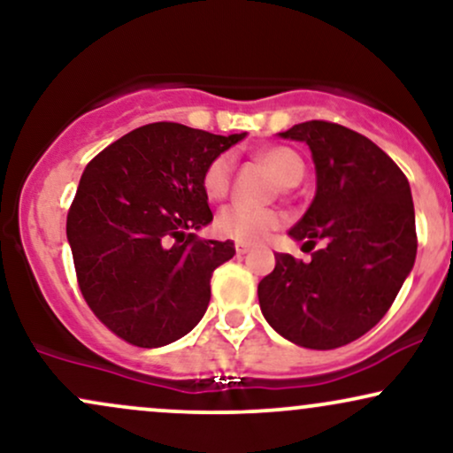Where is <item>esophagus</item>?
Here are the masks:
<instances>
[{"instance_id":"1","label":"esophagus","mask_w":453,"mask_h":453,"mask_svg":"<svg viewBox=\"0 0 453 453\" xmlns=\"http://www.w3.org/2000/svg\"><path fill=\"white\" fill-rule=\"evenodd\" d=\"M249 244H244V242H236V253L238 256H244V253H249Z\"/></svg>"}]
</instances>
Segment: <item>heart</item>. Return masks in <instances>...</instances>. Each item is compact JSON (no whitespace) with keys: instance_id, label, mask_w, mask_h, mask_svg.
Segmentation results:
<instances>
[{"instance_id":"1","label":"heart","mask_w":453,"mask_h":453,"mask_svg":"<svg viewBox=\"0 0 453 453\" xmlns=\"http://www.w3.org/2000/svg\"><path fill=\"white\" fill-rule=\"evenodd\" d=\"M259 164L274 176L279 187L289 189L298 185L304 174V164L296 150L288 147H268L256 155ZM232 185V159L230 155H219L206 165L202 174V187L211 200H223ZM283 217L273 209H247V206H227L217 215L215 227L221 236L236 242L257 244L279 230Z\"/></svg>"}]
</instances>
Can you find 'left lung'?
I'll list each match as a JSON object with an SVG mask.
<instances>
[{
	"label": "left lung",
	"instance_id": "obj_1",
	"mask_svg": "<svg viewBox=\"0 0 453 453\" xmlns=\"http://www.w3.org/2000/svg\"><path fill=\"white\" fill-rule=\"evenodd\" d=\"M280 138L306 142L317 191L289 230L309 262L277 253L259 280L266 321L306 349L360 339L388 313L418 253L415 211L403 170L372 140L330 121L298 123Z\"/></svg>",
	"mask_w": 453,
	"mask_h": 453
}]
</instances>
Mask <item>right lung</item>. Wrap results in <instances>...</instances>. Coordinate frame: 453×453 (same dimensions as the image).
<instances>
[{
    "label": "right lung",
    "instance_id": "obj_1",
    "mask_svg": "<svg viewBox=\"0 0 453 453\" xmlns=\"http://www.w3.org/2000/svg\"><path fill=\"white\" fill-rule=\"evenodd\" d=\"M242 138L159 121L87 164L67 211V242L82 298L129 345H168L206 313L212 273L236 249L194 234L212 221L202 174Z\"/></svg>",
    "mask_w": 453,
    "mask_h": 453
}]
</instances>
